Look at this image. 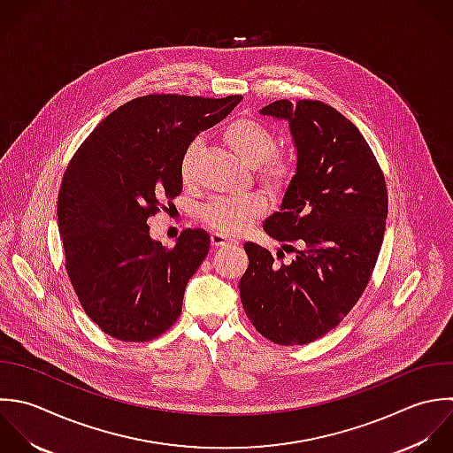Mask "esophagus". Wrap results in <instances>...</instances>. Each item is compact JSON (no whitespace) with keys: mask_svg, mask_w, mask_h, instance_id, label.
<instances>
[{"mask_svg":"<svg viewBox=\"0 0 453 453\" xmlns=\"http://www.w3.org/2000/svg\"><path fill=\"white\" fill-rule=\"evenodd\" d=\"M211 243H213V247H226V245H233L236 242L233 238L222 234V233H213L211 234Z\"/></svg>","mask_w":453,"mask_h":453,"instance_id":"obj_1","label":"esophagus"}]
</instances>
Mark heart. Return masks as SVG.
Listing matches in <instances>:
<instances>
[{
	"label": "heart",
	"instance_id": "1",
	"mask_svg": "<svg viewBox=\"0 0 453 453\" xmlns=\"http://www.w3.org/2000/svg\"><path fill=\"white\" fill-rule=\"evenodd\" d=\"M224 141L249 167L256 169L259 181L268 188L280 190L289 183L293 165L288 158L273 155L277 139L263 123L250 118H238L224 128ZM199 151L201 142L192 141L181 157L180 171L185 183H190L196 176ZM265 210L266 201L259 194L219 197L203 208V219L208 226L224 234H240L261 217Z\"/></svg>",
	"mask_w": 453,
	"mask_h": 453
}]
</instances>
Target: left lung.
Returning a JSON list of instances; mask_svg holds the SVG:
<instances>
[{
    "instance_id": "1",
    "label": "left lung",
    "mask_w": 453,
    "mask_h": 453,
    "mask_svg": "<svg viewBox=\"0 0 453 453\" xmlns=\"http://www.w3.org/2000/svg\"><path fill=\"white\" fill-rule=\"evenodd\" d=\"M259 112L286 119L296 148L280 210L263 224L296 257L277 265L268 249L247 242L240 296L261 335L303 346L334 330L365 291L385 236L387 183L371 146L337 109L277 100Z\"/></svg>"
}]
</instances>
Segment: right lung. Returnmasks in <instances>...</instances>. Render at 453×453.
<instances>
[{"label":"right lung","mask_w":453,"mask_h":453,"mask_svg":"<svg viewBox=\"0 0 453 453\" xmlns=\"http://www.w3.org/2000/svg\"><path fill=\"white\" fill-rule=\"evenodd\" d=\"M242 100L146 95L104 118L70 160L58 229L73 291L100 330L146 342L181 314L190 277L210 250L204 229H185L173 249L150 236L162 199L181 194V157L196 135Z\"/></svg>","instance_id":"1"}]
</instances>
